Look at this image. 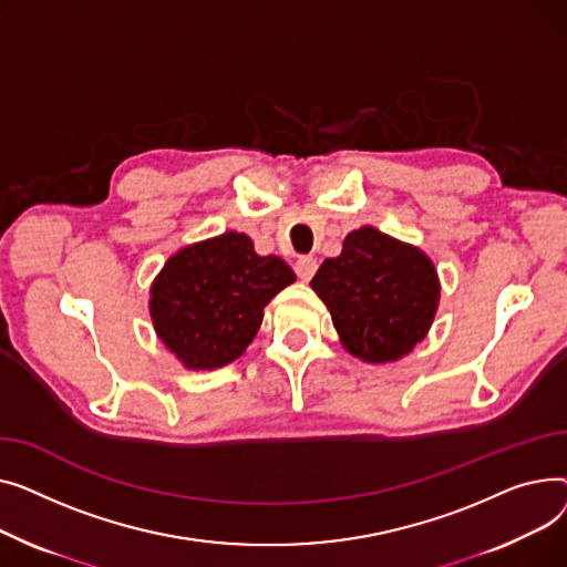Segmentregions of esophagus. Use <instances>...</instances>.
I'll list each match as a JSON object with an SVG mask.
<instances>
[{"label": "esophagus", "instance_id": "34e87169", "mask_svg": "<svg viewBox=\"0 0 567 567\" xmlns=\"http://www.w3.org/2000/svg\"><path fill=\"white\" fill-rule=\"evenodd\" d=\"M316 270H318V260L311 258V256H302L295 262V275L302 281H311Z\"/></svg>", "mask_w": 567, "mask_h": 567}]
</instances>
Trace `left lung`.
<instances>
[{
	"mask_svg": "<svg viewBox=\"0 0 567 567\" xmlns=\"http://www.w3.org/2000/svg\"><path fill=\"white\" fill-rule=\"evenodd\" d=\"M311 288L327 305L343 348L369 363L398 361L421 343L440 305V279L416 247L361 226L327 258Z\"/></svg>",
	"mask_w": 567,
	"mask_h": 567,
	"instance_id": "left-lung-1",
	"label": "left lung"
}]
</instances>
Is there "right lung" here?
I'll use <instances>...</instances> for the list:
<instances>
[{"label": "right lung", "instance_id": "obj_1", "mask_svg": "<svg viewBox=\"0 0 567 567\" xmlns=\"http://www.w3.org/2000/svg\"><path fill=\"white\" fill-rule=\"evenodd\" d=\"M292 281L279 256H258L249 236L228 230L164 262L151 286L153 327L185 369L213 371L247 350L262 309Z\"/></svg>", "mask_w": 567, "mask_h": 567}]
</instances>
